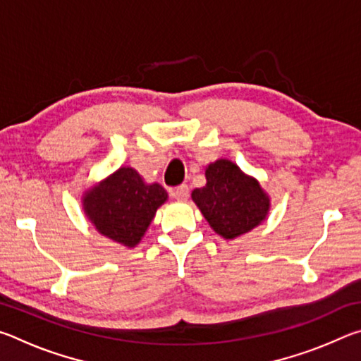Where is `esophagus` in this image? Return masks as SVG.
<instances>
[{
	"instance_id": "34e87169",
	"label": "esophagus",
	"mask_w": 361,
	"mask_h": 361,
	"mask_svg": "<svg viewBox=\"0 0 361 361\" xmlns=\"http://www.w3.org/2000/svg\"><path fill=\"white\" fill-rule=\"evenodd\" d=\"M172 195L176 199V200H186L189 197V189L186 185H180L172 189Z\"/></svg>"
}]
</instances>
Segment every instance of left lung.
I'll list each match as a JSON object with an SVG mask.
<instances>
[{
  "instance_id": "obj_1",
  "label": "left lung",
  "mask_w": 361,
  "mask_h": 361,
  "mask_svg": "<svg viewBox=\"0 0 361 361\" xmlns=\"http://www.w3.org/2000/svg\"><path fill=\"white\" fill-rule=\"evenodd\" d=\"M205 186L191 192L210 228L226 240H234L264 221L271 197L259 181L243 173L229 159H218L205 167Z\"/></svg>"
}]
</instances>
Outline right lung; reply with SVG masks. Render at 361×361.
Returning a JSON list of instances; mask_svg holds the SVG:
<instances>
[{"mask_svg":"<svg viewBox=\"0 0 361 361\" xmlns=\"http://www.w3.org/2000/svg\"><path fill=\"white\" fill-rule=\"evenodd\" d=\"M169 194L159 183L148 185L135 169L119 167L82 194V210L106 239L135 248L166 204Z\"/></svg>","mask_w":361,"mask_h":361,"instance_id":"right-lung-1","label":"right lung"}]
</instances>
